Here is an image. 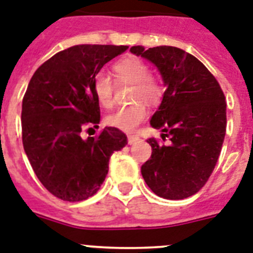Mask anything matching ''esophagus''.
<instances>
[{"mask_svg": "<svg viewBox=\"0 0 253 253\" xmlns=\"http://www.w3.org/2000/svg\"><path fill=\"white\" fill-rule=\"evenodd\" d=\"M137 140H139V136H136V135H128V137H127V141L130 145L135 144Z\"/></svg>", "mask_w": 253, "mask_h": 253, "instance_id": "34e87169", "label": "esophagus"}]
</instances>
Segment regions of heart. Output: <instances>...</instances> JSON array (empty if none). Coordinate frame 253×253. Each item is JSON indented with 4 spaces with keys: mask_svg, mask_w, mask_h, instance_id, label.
<instances>
[{
    "mask_svg": "<svg viewBox=\"0 0 253 253\" xmlns=\"http://www.w3.org/2000/svg\"><path fill=\"white\" fill-rule=\"evenodd\" d=\"M117 78L122 82L135 84L133 101L143 100L147 104H155L161 97V88L151 78V69L144 61L136 57H127L114 65ZM93 94L98 104L110 108L114 101V84L109 75L98 73L93 79ZM148 112L144 104L137 102L133 105L122 106L106 117V125L118 130L132 132L143 121Z\"/></svg>",
    "mask_w": 253,
    "mask_h": 253,
    "instance_id": "1",
    "label": "heart"
}]
</instances>
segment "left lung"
<instances>
[{"label":"left lung","instance_id":"1","mask_svg":"<svg viewBox=\"0 0 253 253\" xmlns=\"http://www.w3.org/2000/svg\"><path fill=\"white\" fill-rule=\"evenodd\" d=\"M130 52L153 63L164 80L159 109L151 126L161 130L169 145L148 139L151 159L141 175L157 196L190 198L203 188L214 169L226 133L225 96L209 70L190 53L175 46H132Z\"/></svg>","mask_w":253,"mask_h":253}]
</instances>
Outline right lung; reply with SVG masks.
<instances>
[{
	"mask_svg": "<svg viewBox=\"0 0 253 253\" xmlns=\"http://www.w3.org/2000/svg\"><path fill=\"white\" fill-rule=\"evenodd\" d=\"M127 49L75 45L53 55L31 78L22 102L24 152L55 198L80 201L93 196L105 180L110 156L127 144V136L116 127H105L94 137L80 135L100 123L94 77Z\"/></svg>",
	"mask_w": 253,
	"mask_h": 253,
	"instance_id": "1",
	"label": "right lung"
}]
</instances>
